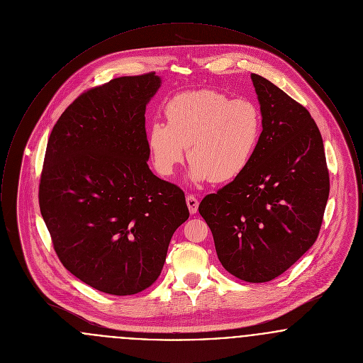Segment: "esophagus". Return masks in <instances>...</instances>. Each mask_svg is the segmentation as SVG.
Returning a JSON list of instances; mask_svg holds the SVG:
<instances>
[{
  "instance_id": "34e87169",
  "label": "esophagus",
  "mask_w": 363,
  "mask_h": 363,
  "mask_svg": "<svg viewBox=\"0 0 363 363\" xmlns=\"http://www.w3.org/2000/svg\"><path fill=\"white\" fill-rule=\"evenodd\" d=\"M186 204H188V208H189V212L191 215L197 212V209H199V200L194 196L190 194V196L186 197Z\"/></svg>"
}]
</instances>
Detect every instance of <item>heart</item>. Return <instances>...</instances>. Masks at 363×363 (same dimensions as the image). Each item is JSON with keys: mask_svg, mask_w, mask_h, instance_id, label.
<instances>
[{"mask_svg": "<svg viewBox=\"0 0 363 363\" xmlns=\"http://www.w3.org/2000/svg\"><path fill=\"white\" fill-rule=\"evenodd\" d=\"M166 121L147 130V148L156 172L173 175L186 155L193 182H227L241 175L259 147L262 120L257 104L231 99L215 89L174 96L164 107Z\"/></svg>", "mask_w": 363, "mask_h": 363, "instance_id": "1", "label": "heart"}]
</instances>
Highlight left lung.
<instances>
[{
	"mask_svg": "<svg viewBox=\"0 0 363 363\" xmlns=\"http://www.w3.org/2000/svg\"><path fill=\"white\" fill-rule=\"evenodd\" d=\"M262 117L246 170L203 199L218 259L249 283L281 275L317 240L329 196L321 133L311 113L284 91L250 74Z\"/></svg>",
	"mask_w": 363,
	"mask_h": 363,
	"instance_id": "1",
	"label": "left lung"
}]
</instances>
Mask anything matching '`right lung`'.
Returning <instances> with one entry per match:
<instances>
[{"mask_svg": "<svg viewBox=\"0 0 363 363\" xmlns=\"http://www.w3.org/2000/svg\"><path fill=\"white\" fill-rule=\"evenodd\" d=\"M160 84L151 72L86 91L48 143L40 213L62 265L102 293L148 289L189 218L184 191L147 164L145 106Z\"/></svg>", "mask_w": 363, "mask_h": 363, "instance_id": "obj_1", "label": "right lung"}]
</instances>
